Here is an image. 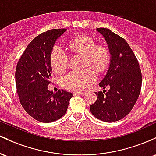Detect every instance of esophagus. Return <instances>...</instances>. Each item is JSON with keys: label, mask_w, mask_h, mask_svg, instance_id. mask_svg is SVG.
Masks as SVG:
<instances>
[{"label": "esophagus", "mask_w": 156, "mask_h": 156, "mask_svg": "<svg viewBox=\"0 0 156 156\" xmlns=\"http://www.w3.org/2000/svg\"><path fill=\"white\" fill-rule=\"evenodd\" d=\"M75 94H76V95L84 96L85 94V92H76V93H75Z\"/></svg>", "instance_id": "34e87169"}]
</instances>
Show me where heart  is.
<instances>
[{"mask_svg":"<svg viewBox=\"0 0 156 156\" xmlns=\"http://www.w3.org/2000/svg\"><path fill=\"white\" fill-rule=\"evenodd\" d=\"M73 54L84 55L83 66L90 67L97 72L106 70L110 63L109 51L104 45H97V42L88 36H80L71 40L68 44ZM50 63L57 73H62L69 65L67 54L59 47H55L50 55ZM96 80L94 73L90 69L73 71L65 76L62 85L72 91H83Z\"/></svg>","mask_w":156,"mask_h":156,"instance_id":"1","label":"heart"}]
</instances>
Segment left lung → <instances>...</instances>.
<instances>
[{
    "label": "left lung",
    "mask_w": 156,
    "mask_h": 156,
    "mask_svg": "<svg viewBox=\"0 0 156 156\" xmlns=\"http://www.w3.org/2000/svg\"><path fill=\"white\" fill-rule=\"evenodd\" d=\"M106 40L111 61L109 69L99 86L108 90L96 93L97 99L90 105L98 119L113 122L125 117L133 109L141 88L139 61L127 41L110 29L97 28Z\"/></svg>",
    "instance_id": "left-lung-1"
}]
</instances>
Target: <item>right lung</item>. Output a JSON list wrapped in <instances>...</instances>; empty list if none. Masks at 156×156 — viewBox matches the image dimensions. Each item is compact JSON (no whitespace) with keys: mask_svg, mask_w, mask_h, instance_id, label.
<instances>
[{"mask_svg":"<svg viewBox=\"0 0 156 156\" xmlns=\"http://www.w3.org/2000/svg\"><path fill=\"white\" fill-rule=\"evenodd\" d=\"M66 29H51L37 36L28 45L15 71L17 92L20 104L34 119L49 123L66 113L73 94L48 89L51 79L50 55L57 38Z\"/></svg>","mask_w":156,"mask_h":156,"instance_id":"1","label":"right lung"}]
</instances>
